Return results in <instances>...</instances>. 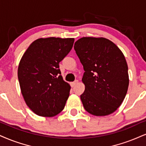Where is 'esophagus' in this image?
Returning a JSON list of instances; mask_svg holds the SVG:
<instances>
[{
    "mask_svg": "<svg viewBox=\"0 0 146 146\" xmlns=\"http://www.w3.org/2000/svg\"><path fill=\"white\" fill-rule=\"evenodd\" d=\"M78 83V80H75L74 82H71V83H70V84H71V87H74L75 85H76V84Z\"/></svg>",
    "mask_w": 146,
    "mask_h": 146,
    "instance_id": "1",
    "label": "esophagus"
}]
</instances>
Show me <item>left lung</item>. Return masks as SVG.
Segmentation results:
<instances>
[{"label": "left lung", "instance_id": "1", "mask_svg": "<svg viewBox=\"0 0 146 146\" xmlns=\"http://www.w3.org/2000/svg\"><path fill=\"white\" fill-rule=\"evenodd\" d=\"M74 50L83 66L80 95L86 111L98 116L114 112L128 90V66L123 52L105 38L83 37L74 43Z\"/></svg>", "mask_w": 146, "mask_h": 146}]
</instances>
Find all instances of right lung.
Returning a JSON list of instances; mask_svg holds the SVG:
<instances>
[{"instance_id": "obj_1", "label": "right lung", "mask_w": 146, "mask_h": 146, "mask_svg": "<svg viewBox=\"0 0 146 146\" xmlns=\"http://www.w3.org/2000/svg\"><path fill=\"white\" fill-rule=\"evenodd\" d=\"M74 38H40L27 48L18 66L21 92L27 106L38 116L52 117L64 108L70 86L59 64L69 53Z\"/></svg>"}]
</instances>
